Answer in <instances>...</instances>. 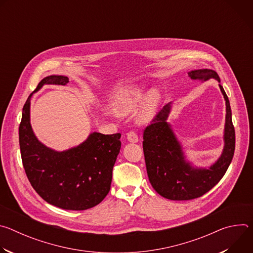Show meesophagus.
Instances as JSON below:
<instances>
[{"label":"esophagus","instance_id":"esophagus-1","mask_svg":"<svg viewBox=\"0 0 253 253\" xmlns=\"http://www.w3.org/2000/svg\"><path fill=\"white\" fill-rule=\"evenodd\" d=\"M127 139L129 142L136 143V142H138V135L134 131H130L127 133Z\"/></svg>","mask_w":253,"mask_h":253}]
</instances>
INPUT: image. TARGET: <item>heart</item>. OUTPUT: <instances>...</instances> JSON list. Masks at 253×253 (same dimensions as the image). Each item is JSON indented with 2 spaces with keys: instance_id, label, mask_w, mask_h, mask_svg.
Listing matches in <instances>:
<instances>
[{
  "instance_id": "b5f03b06",
  "label": "heart",
  "mask_w": 253,
  "mask_h": 253,
  "mask_svg": "<svg viewBox=\"0 0 253 253\" xmlns=\"http://www.w3.org/2000/svg\"><path fill=\"white\" fill-rule=\"evenodd\" d=\"M143 96L144 89L141 87H131L123 90L115 97L112 103L113 111L119 115H127L142 101L136 119L139 123H146L154 117L161 103L162 95L158 89H152L144 98Z\"/></svg>"
}]
</instances>
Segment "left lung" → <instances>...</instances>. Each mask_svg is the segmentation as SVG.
<instances>
[{"instance_id": "8db88e82", "label": "left lung", "mask_w": 253, "mask_h": 253, "mask_svg": "<svg viewBox=\"0 0 253 253\" xmlns=\"http://www.w3.org/2000/svg\"><path fill=\"white\" fill-rule=\"evenodd\" d=\"M192 80L215 79L226 104L224 127V148L222 154L209 168L193 167L185 160L182 146L177 140L171 125L166 121L171 103L165 105L143 133V151L149 181L155 191L170 200H190L198 198L212 189L224 176L233 158L235 131L232 124L228 97L220 85L215 71L199 69L188 72Z\"/></svg>"}]
</instances>
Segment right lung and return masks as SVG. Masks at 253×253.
I'll return each mask as SVG.
<instances>
[{
	"mask_svg": "<svg viewBox=\"0 0 253 253\" xmlns=\"http://www.w3.org/2000/svg\"><path fill=\"white\" fill-rule=\"evenodd\" d=\"M67 83L68 77L48 76L28 97L19 127L21 156L31 185L45 201L66 210H86L99 204L110 191L121 134L93 132L80 145L62 152L41 143L30 123L31 97L46 84Z\"/></svg>",
	"mask_w": 253,
	"mask_h": 253,
	"instance_id": "right-lung-1",
	"label": "right lung"
}]
</instances>
